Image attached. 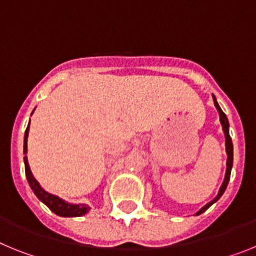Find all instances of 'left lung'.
Wrapping results in <instances>:
<instances>
[{
    "label": "left lung",
    "instance_id": "left-lung-1",
    "mask_svg": "<svg viewBox=\"0 0 256 256\" xmlns=\"http://www.w3.org/2000/svg\"><path fill=\"white\" fill-rule=\"evenodd\" d=\"M212 100H214V105H216V110H218L219 112V120H220V124H222V128H223V132H224V137H226V152H227V169H226V176H224V180H223V183H222L220 188H219L218 191V195L216 196V198H212V201H209L206 205H204V206L201 208L200 210H198L196 214H201V212H204L205 210L209 209L210 206H212L214 202H216V201L219 200V198H222V195L224 194L226 188H227L228 186V182H230V170H232V165H234V144H232V140H230V123H228V119L227 116H226V114L223 112H222L220 106H219V104L216 102V96L212 94Z\"/></svg>",
    "mask_w": 256,
    "mask_h": 256
}]
</instances>
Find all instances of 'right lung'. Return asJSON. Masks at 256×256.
I'll use <instances>...</instances> for the list:
<instances>
[{
    "instance_id": "add662e5",
    "label": "right lung",
    "mask_w": 256,
    "mask_h": 256,
    "mask_svg": "<svg viewBox=\"0 0 256 256\" xmlns=\"http://www.w3.org/2000/svg\"><path fill=\"white\" fill-rule=\"evenodd\" d=\"M34 112V110L32 112V114ZM30 114V115H32ZM30 123V122H29ZM29 123L26 126V134H24V165H26V180H28L29 186H30L32 191L34 192V195L40 198L47 208H48L51 212H54L56 216H82L84 214H87L91 208L88 206L87 204H70L68 201L62 200L58 196L52 195L50 192H47L46 190L42 188V186L40 184L37 180L34 178L33 173L30 170V166H29L28 162V134H29Z\"/></svg>"
}]
</instances>
